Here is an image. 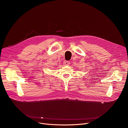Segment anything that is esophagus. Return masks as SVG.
I'll return each instance as SVG.
<instances>
[{
  "instance_id": "1",
  "label": "esophagus",
  "mask_w": 128,
  "mask_h": 128,
  "mask_svg": "<svg viewBox=\"0 0 128 128\" xmlns=\"http://www.w3.org/2000/svg\"><path fill=\"white\" fill-rule=\"evenodd\" d=\"M63 64L64 65H68L70 64V61H68V60H65L63 63Z\"/></svg>"
}]
</instances>
